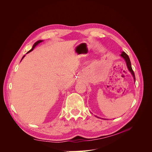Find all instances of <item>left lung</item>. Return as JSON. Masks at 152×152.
I'll return each mask as SVG.
<instances>
[{"instance_id":"1","label":"left lung","mask_w":152,"mask_h":152,"mask_svg":"<svg viewBox=\"0 0 152 152\" xmlns=\"http://www.w3.org/2000/svg\"><path fill=\"white\" fill-rule=\"evenodd\" d=\"M121 56L124 59H125L128 70H129V72L131 73V74H132V75L133 76V78H134V81H135V80H136V79H135V75H134V72H133L132 69L131 61H130L129 58V56H128V55H127L125 52L123 51V52H122V53H121Z\"/></svg>"}]
</instances>
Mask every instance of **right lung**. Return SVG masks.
<instances>
[{
	"mask_svg": "<svg viewBox=\"0 0 152 152\" xmlns=\"http://www.w3.org/2000/svg\"><path fill=\"white\" fill-rule=\"evenodd\" d=\"M42 41L43 40H38V41H37V42L33 45V47H32V48L29 50V51L28 52V53H30V52H31V51H32V50H34V49L35 48V46H36V45H38L39 43H40V42H42ZM25 57V56H23V58H22V59H21V60H22V59H23V58Z\"/></svg>",
	"mask_w": 152,
	"mask_h": 152,
	"instance_id": "1",
	"label": "right lung"
}]
</instances>
